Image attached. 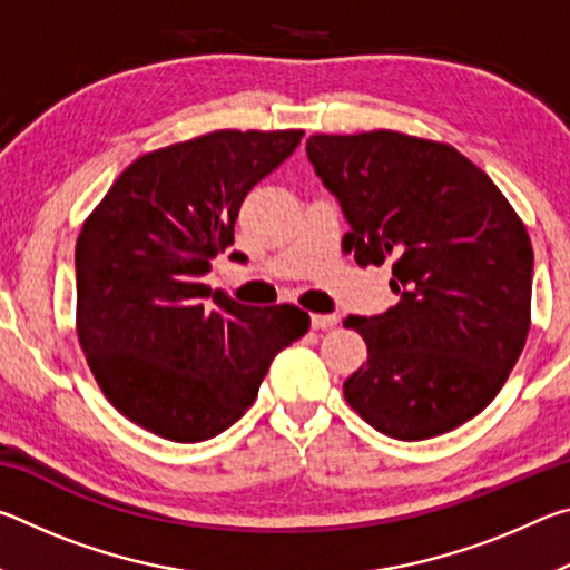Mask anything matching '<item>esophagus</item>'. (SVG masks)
Masks as SVG:
<instances>
[{
    "label": "esophagus",
    "instance_id": "1",
    "mask_svg": "<svg viewBox=\"0 0 570 570\" xmlns=\"http://www.w3.org/2000/svg\"><path fill=\"white\" fill-rule=\"evenodd\" d=\"M336 324H340V316L336 314H312L314 330H332Z\"/></svg>",
    "mask_w": 570,
    "mask_h": 570
}]
</instances>
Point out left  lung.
Returning <instances> with one entry per match:
<instances>
[{
	"instance_id": "left-lung-1",
	"label": "left lung",
	"mask_w": 570,
	"mask_h": 570,
	"mask_svg": "<svg viewBox=\"0 0 570 570\" xmlns=\"http://www.w3.org/2000/svg\"><path fill=\"white\" fill-rule=\"evenodd\" d=\"M306 158L350 224L360 266L400 302L350 316L366 364L344 397L382 435L428 440L493 402L530 326L533 248L503 193L445 142L392 130L312 135Z\"/></svg>"
}]
</instances>
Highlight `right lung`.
<instances>
[{"label": "right lung", "mask_w": 570, "mask_h": 570, "mask_svg": "<svg viewBox=\"0 0 570 570\" xmlns=\"http://www.w3.org/2000/svg\"><path fill=\"white\" fill-rule=\"evenodd\" d=\"M302 135L216 130L148 153L85 220L75 246L77 336L105 397L153 435H220L254 404L274 356L308 332L298 306L210 298L204 284L234 244L246 193Z\"/></svg>", "instance_id": "add662e5"}]
</instances>
